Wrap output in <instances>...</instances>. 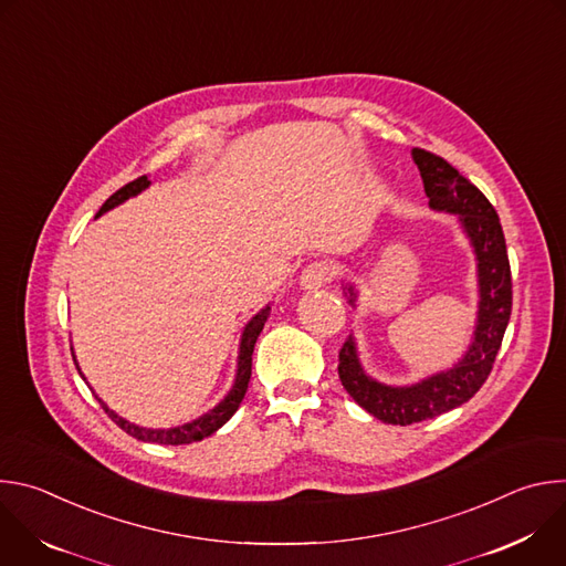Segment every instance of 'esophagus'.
Returning <instances> with one entry per match:
<instances>
[{
  "label": "esophagus",
  "instance_id": "obj_1",
  "mask_svg": "<svg viewBox=\"0 0 566 566\" xmlns=\"http://www.w3.org/2000/svg\"><path fill=\"white\" fill-rule=\"evenodd\" d=\"M338 273V266L329 260H319V262H313L308 264L304 271H302V277H300V284L304 289H319V286H327Z\"/></svg>",
  "mask_w": 566,
  "mask_h": 566
}]
</instances>
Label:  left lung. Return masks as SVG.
<instances>
[{
  "label": "left lung",
  "instance_id": "1",
  "mask_svg": "<svg viewBox=\"0 0 566 566\" xmlns=\"http://www.w3.org/2000/svg\"><path fill=\"white\" fill-rule=\"evenodd\" d=\"M412 156L419 166L430 206L434 210L459 214V221L472 241L479 262L481 300L474 340L463 360L450 371L430 376L412 387H387L371 380L358 363L352 336L345 340L338 354V376L345 389L360 408L391 426H412L434 419L470 400L491 376L513 306L506 239L493 203L446 158L421 147H415ZM347 293L354 304V289L347 286Z\"/></svg>",
  "mask_w": 566,
  "mask_h": 566
}]
</instances>
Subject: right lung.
I'll use <instances>...</instances> for the list:
<instances>
[{
  "instance_id": "obj_1",
  "label": "right lung",
  "mask_w": 566,
  "mask_h": 566,
  "mask_svg": "<svg viewBox=\"0 0 566 566\" xmlns=\"http://www.w3.org/2000/svg\"><path fill=\"white\" fill-rule=\"evenodd\" d=\"M149 186L147 177H138L134 181H129L127 186H123L120 190H116L105 203L103 208L98 210V217L107 210H112L114 206L123 203L125 199L138 195L140 190H145ZM269 306L262 308L249 325L244 329V336H241V347H239V363H237V378H234V385L230 389V394L219 402V406L214 410H210L208 415H203L201 419L192 421V423H186L181 428H170V430H147V428H138L125 419H120L116 412H112L105 402H101L103 410L107 412V417L120 428L125 430L129 437L138 439V441H147V443H160V446H184V443H195V441H201L206 437H210L212 432H217L239 408L241 398H244L247 389H249V380H251V367H253V349H255V343H258V336L262 334L264 329V322L269 317ZM77 367V365H75ZM80 371V369H77Z\"/></svg>"
}]
</instances>
